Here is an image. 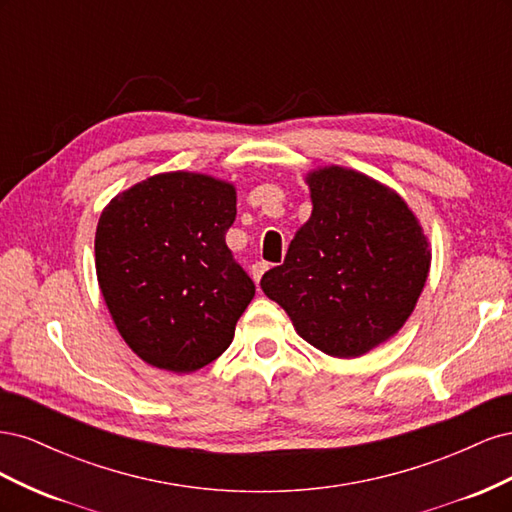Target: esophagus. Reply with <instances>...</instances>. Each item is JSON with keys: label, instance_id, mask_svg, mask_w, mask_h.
<instances>
[{"label": "esophagus", "instance_id": "obj_1", "mask_svg": "<svg viewBox=\"0 0 512 512\" xmlns=\"http://www.w3.org/2000/svg\"><path fill=\"white\" fill-rule=\"evenodd\" d=\"M269 269V265H267V262H254V265H252V277H254V282L258 284L260 282V277L262 275H265V271Z\"/></svg>", "mask_w": 512, "mask_h": 512}]
</instances>
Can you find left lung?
<instances>
[{
    "label": "left lung",
    "instance_id": "obj_1",
    "mask_svg": "<svg viewBox=\"0 0 512 512\" xmlns=\"http://www.w3.org/2000/svg\"><path fill=\"white\" fill-rule=\"evenodd\" d=\"M235 215V185L188 170L138 181L102 209L100 292L145 363L192 374L230 346L256 292L226 245Z\"/></svg>",
    "mask_w": 512,
    "mask_h": 512
}]
</instances>
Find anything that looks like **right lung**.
<instances>
[{"label":"right lung","mask_w":512,"mask_h":512,"mask_svg":"<svg viewBox=\"0 0 512 512\" xmlns=\"http://www.w3.org/2000/svg\"><path fill=\"white\" fill-rule=\"evenodd\" d=\"M305 183L312 215L260 288L307 344L356 359L389 342L414 312L431 245L406 200L359 170L320 166Z\"/></svg>","instance_id":"right-lung-1"}]
</instances>
